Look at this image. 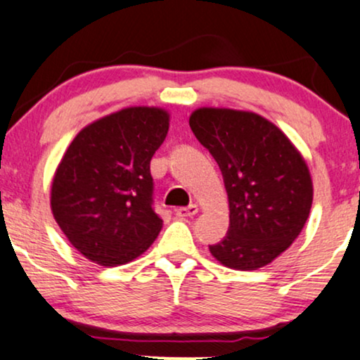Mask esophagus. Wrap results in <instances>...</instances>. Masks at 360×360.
Here are the masks:
<instances>
[{
    "label": "esophagus",
    "mask_w": 360,
    "mask_h": 360,
    "mask_svg": "<svg viewBox=\"0 0 360 360\" xmlns=\"http://www.w3.org/2000/svg\"><path fill=\"white\" fill-rule=\"evenodd\" d=\"M199 212V207L195 204H191L188 207H179L176 209V216L181 217V219H188V217H193Z\"/></svg>",
    "instance_id": "obj_1"
}]
</instances>
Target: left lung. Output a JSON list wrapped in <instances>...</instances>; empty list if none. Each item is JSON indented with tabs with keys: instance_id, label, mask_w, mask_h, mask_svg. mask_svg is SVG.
Segmentation results:
<instances>
[{
	"instance_id": "obj_1",
	"label": "left lung",
	"mask_w": 360,
	"mask_h": 360,
	"mask_svg": "<svg viewBox=\"0 0 360 360\" xmlns=\"http://www.w3.org/2000/svg\"><path fill=\"white\" fill-rule=\"evenodd\" d=\"M195 138L219 165L229 199V231L209 251L222 266L256 271L301 234L312 206V179L299 149L261 115L199 108L189 116Z\"/></svg>"
}]
</instances>
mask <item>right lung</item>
Returning <instances> with one entry per match:
<instances>
[{
	"instance_id": "obj_1",
	"label": "right lung",
	"mask_w": 360,
	"mask_h": 360,
	"mask_svg": "<svg viewBox=\"0 0 360 360\" xmlns=\"http://www.w3.org/2000/svg\"><path fill=\"white\" fill-rule=\"evenodd\" d=\"M167 129L166 109L131 106L84 126L68 146L49 202L59 229L91 262L127 264L158 238L149 165Z\"/></svg>"
}]
</instances>
